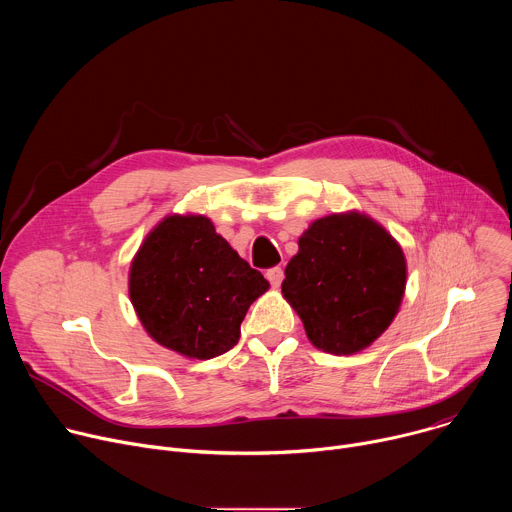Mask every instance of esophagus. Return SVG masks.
Listing matches in <instances>:
<instances>
[{
    "label": "esophagus",
    "mask_w": 512,
    "mask_h": 512,
    "mask_svg": "<svg viewBox=\"0 0 512 512\" xmlns=\"http://www.w3.org/2000/svg\"><path fill=\"white\" fill-rule=\"evenodd\" d=\"M265 275H267V279H269V283H271L273 287H279L281 281H283V269H281V267H271Z\"/></svg>",
    "instance_id": "34e87169"
}]
</instances>
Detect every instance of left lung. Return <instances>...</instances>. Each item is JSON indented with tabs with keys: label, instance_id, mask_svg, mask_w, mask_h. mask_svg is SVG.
I'll return each instance as SVG.
<instances>
[{
	"label": "left lung",
	"instance_id": "left-lung-1",
	"mask_svg": "<svg viewBox=\"0 0 512 512\" xmlns=\"http://www.w3.org/2000/svg\"><path fill=\"white\" fill-rule=\"evenodd\" d=\"M407 261L373 216L346 210L314 221L285 267L281 294L310 342L346 356L369 348L399 314Z\"/></svg>",
	"mask_w": 512,
	"mask_h": 512
}]
</instances>
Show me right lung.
Here are the masks:
<instances>
[{
	"mask_svg": "<svg viewBox=\"0 0 512 512\" xmlns=\"http://www.w3.org/2000/svg\"><path fill=\"white\" fill-rule=\"evenodd\" d=\"M129 300L160 346L208 360L233 348L249 306L269 281L214 231L204 214H168L129 267Z\"/></svg>",
	"mask_w": 512,
	"mask_h": 512,
	"instance_id": "1",
	"label": "right lung"
}]
</instances>
